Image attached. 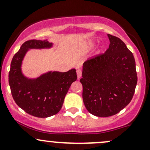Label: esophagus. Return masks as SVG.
<instances>
[{"mask_svg": "<svg viewBox=\"0 0 150 150\" xmlns=\"http://www.w3.org/2000/svg\"><path fill=\"white\" fill-rule=\"evenodd\" d=\"M77 79H80L82 77V70L78 69L77 70Z\"/></svg>", "mask_w": 150, "mask_h": 150, "instance_id": "obj_1", "label": "esophagus"}]
</instances>
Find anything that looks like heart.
I'll return each instance as SVG.
<instances>
[{
  "label": "heart",
  "mask_w": 150,
  "mask_h": 150,
  "mask_svg": "<svg viewBox=\"0 0 150 150\" xmlns=\"http://www.w3.org/2000/svg\"><path fill=\"white\" fill-rule=\"evenodd\" d=\"M89 46H90V47H92V46H93V44H92V43H91V44L89 45Z\"/></svg>",
  "instance_id": "b5f03b06"
}]
</instances>
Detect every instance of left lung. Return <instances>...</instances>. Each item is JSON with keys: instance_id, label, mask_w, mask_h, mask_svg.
I'll list each match as a JSON object with an SVG mask.
<instances>
[{"instance_id": "obj_1", "label": "left lung", "mask_w": 150, "mask_h": 150, "mask_svg": "<svg viewBox=\"0 0 150 150\" xmlns=\"http://www.w3.org/2000/svg\"><path fill=\"white\" fill-rule=\"evenodd\" d=\"M109 48L83 64L82 98L89 112L117 114L131 102L138 81L133 55L122 40L108 34Z\"/></svg>"}]
</instances>
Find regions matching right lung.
Segmentation results:
<instances>
[{
  "instance_id": "obj_1",
  "label": "right lung",
  "mask_w": 150,
  "mask_h": 150,
  "mask_svg": "<svg viewBox=\"0 0 150 150\" xmlns=\"http://www.w3.org/2000/svg\"><path fill=\"white\" fill-rule=\"evenodd\" d=\"M52 46L53 43L47 40L26 41L12 58L9 72V84L14 101L26 113L40 118L60 111L70 86L77 80L75 69L65 73L49 71L32 79L22 73V61L28 50L50 49Z\"/></svg>"
}]
</instances>
